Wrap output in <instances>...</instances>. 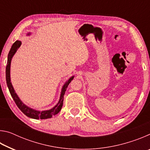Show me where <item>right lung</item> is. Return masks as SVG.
I'll return each instance as SVG.
<instances>
[{
  "label": "right lung",
  "instance_id": "obj_1",
  "mask_svg": "<svg viewBox=\"0 0 150 150\" xmlns=\"http://www.w3.org/2000/svg\"><path fill=\"white\" fill-rule=\"evenodd\" d=\"M30 34H30V32L28 33L27 34L28 35H30ZM21 44H22L21 41L16 40V41L12 44V47L11 48V50H10L8 55V59H7V65L6 67V80L7 86H8V88L10 91V93H11L12 97L14 99V102L16 103V105H17L18 107L20 110H21L25 115L27 116L28 117L34 118V119H47V118H52L53 116H55V115H57V113H59L61 110V109H62L65 93L66 90H67L68 85H69V84L71 83V81L73 79V78H74V76L71 77L69 79L66 81L65 84L63 85V87L62 88V91H61L59 100L57 103V105H55L52 108L50 109V110L40 111V110H35L34 108L29 107V106H28L27 105H25V104L20 99L18 96L17 95V94L16 93V92H15L14 88H13V86H12V83L11 81V61H12V57L14 56V55L16 54L18 49L20 47Z\"/></svg>",
  "mask_w": 150,
  "mask_h": 150
}]
</instances>
